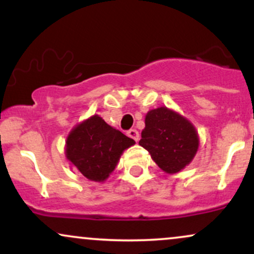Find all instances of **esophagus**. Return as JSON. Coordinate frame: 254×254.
Listing matches in <instances>:
<instances>
[{
  "mask_svg": "<svg viewBox=\"0 0 254 254\" xmlns=\"http://www.w3.org/2000/svg\"><path fill=\"white\" fill-rule=\"evenodd\" d=\"M127 136H129L130 138L135 139L136 142L139 139V133H138V131H137L136 129H130L129 131H127Z\"/></svg>",
  "mask_w": 254,
  "mask_h": 254,
  "instance_id": "34e87169",
  "label": "esophagus"
}]
</instances>
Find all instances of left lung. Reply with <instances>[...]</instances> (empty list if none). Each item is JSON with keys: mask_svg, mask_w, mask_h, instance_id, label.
Instances as JSON below:
<instances>
[{"mask_svg": "<svg viewBox=\"0 0 254 254\" xmlns=\"http://www.w3.org/2000/svg\"><path fill=\"white\" fill-rule=\"evenodd\" d=\"M144 123L139 145L162 171L178 173L193 160L199 138L191 122L164 106L149 111Z\"/></svg>", "mask_w": 254, "mask_h": 254, "instance_id": "8db88e82", "label": "left lung"}]
</instances>
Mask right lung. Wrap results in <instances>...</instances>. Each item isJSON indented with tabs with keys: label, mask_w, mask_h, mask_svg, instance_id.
<instances>
[{
	"label": "right lung",
	"mask_w": 254,
	"mask_h": 254,
	"mask_svg": "<svg viewBox=\"0 0 254 254\" xmlns=\"http://www.w3.org/2000/svg\"><path fill=\"white\" fill-rule=\"evenodd\" d=\"M135 141L110 127L98 115L77 124L65 142V156L87 179L105 182L119 157Z\"/></svg>",
	"instance_id": "1"
}]
</instances>
